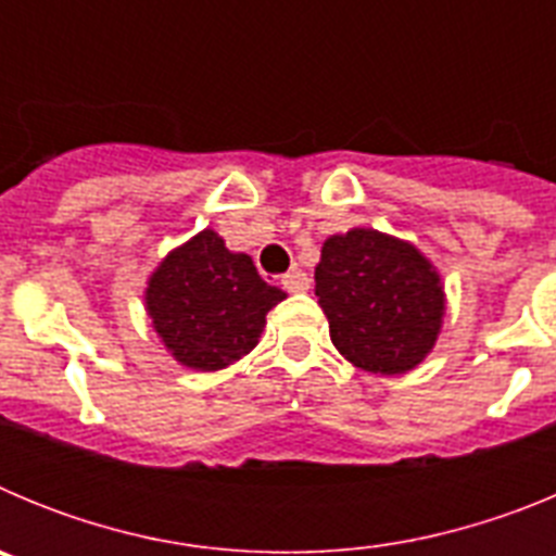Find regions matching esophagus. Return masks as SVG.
<instances>
[{"label": "esophagus", "instance_id": "esophagus-1", "mask_svg": "<svg viewBox=\"0 0 556 556\" xmlns=\"http://www.w3.org/2000/svg\"><path fill=\"white\" fill-rule=\"evenodd\" d=\"M281 283L287 292H306L312 281H308V275L303 273V269H289V273L281 278Z\"/></svg>", "mask_w": 556, "mask_h": 556}]
</instances>
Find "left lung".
Wrapping results in <instances>:
<instances>
[{"instance_id": "1", "label": "left lung", "mask_w": 556, "mask_h": 556, "mask_svg": "<svg viewBox=\"0 0 556 556\" xmlns=\"http://www.w3.org/2000/svg\"><path fill=\"white\" fill-rule=\"evenodd\" d=\"M314 292L337 351L367 372L417 367L443 326L440 275L415 244L353 228L323 244Z\"/></svg>"}]
</instances>
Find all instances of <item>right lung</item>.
Here are the masks:
<instances>
[{"mask_svg":"<svg viewBox=\"0 0 556 556\" xmlns=\"http://www.w3.org/2000/svg\"><path fill=\"white\" fill-rule=\"evenodd\" d=\"M287 294L230 253L211 228L172 250L147 283V312L166 351L191 370H223L253 351L264 317Z\"/></svg>","mask_w":556,"mask_h":556,"instance_id":"1","label":"right lung"}]
</instances>
